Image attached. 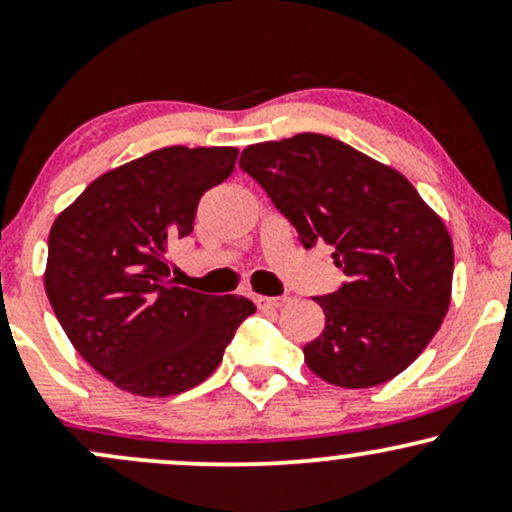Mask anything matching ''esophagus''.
Here are the masks:
<instances>
[{
    "label": "esophagus",
    "instance_id": "1",
    "mask_svg": "<svg viewBox=\"0 0 512 512\" xmlns=\"http://www.w3.org/2000/svg\"><path fill=\"white\" fill-rule=\"evenodd\" d=\"M286 301H289V298H284V296H255V303L260 310H276V308H281Z\"/></svg>",
    "mask_w": 512,
    "mask_h": 512
}]
</instances>
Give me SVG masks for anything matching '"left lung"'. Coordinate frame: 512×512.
Listing matches in <instances>:
<instances>
[{"instance_id": "1", "label": "left lung", "mask_w": 512, "mask_h": 512, "mask_svg": "<svg viewBox=\"0 0 512 512\" xmlns=\"http://www.w3.org/2000/svg\"><path fill=\"white\" fill-rule=\"evenodd\" d=\"M240 168L293 223L303 248H332L349 276L313 301L325 330L303 346L330 385L373 387L416 361L450 305L455 252L448 228L395 168L354 146L303 132L252 144Z\"/></svg>"}]
</instances>
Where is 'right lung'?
Masks as SVG:
<instances>
[{"mask_svg": "<svg viewBox=\"0 0 512 512\" xmlns=\"http://www.w3.org/2000/svg\"><path fill=\"white\" fill-rule=\"evenodd\" d=\"M236 158L233 146L151 151L93 180L52 223L45 293L74 349L120 390L170 397L199 385L255 313L243 296L180 289L166 260Z\"/></svg>", "mask_w": 512, "mask_h": 512, "instance_id": "right-lung-1", "label": "right lung"}]
</instances>
